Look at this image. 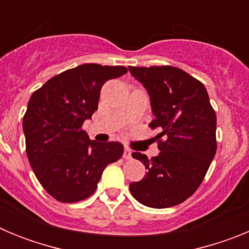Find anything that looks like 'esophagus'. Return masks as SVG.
<instances>
[{
    "mask_svg": "<svg viewBox=\"0 0 249 249\" xmlns=\"http://www.w3.org/2000/svg\"><path fill=\"white\" fill-rule=\"evenodd\" d=\"M123 158H124V160H131L132 158L131 149H128V148L124 149V152H123Z\"/></svg>",
    "mask_w": 249,
    "mask_h": 249,
    "instance_id": "obj_1",
    "label": "esophagus"
}]
</instances>
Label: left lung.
<instances>
[{
  "instance_id": "obj_1",
  "label": "left lung",
  "mask_w": 249,
  "mask_h": 249,
  "mask_svg": "<svg viewBox=\"0 0 249 249\" xmlns=\"http://www.w3.org/2000/svg\"><path fill=\"white\" fill-rule=\"evenodd\" d=\"M148 92L160 128V153L132 156L146 166L147 175L132 182L129 191L140 203L152 208L177 206L193 195L203 181L215 155V118L207 89L198 80L172 66L128 67Z\"/></svg>"
}]
</instances>
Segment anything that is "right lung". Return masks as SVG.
Listing matches in <instances>:
<instances>
[{
  "label": "right lung",
  "instance_id": "add662e5",
  "mask_svg": "<svg viewBox=\"0 0 249 249\" xmlns=\"http://www.w3.org/2000/svg\"><path fill=\"white\" fill-rule=\"evenodd\" d=\"M126 72L123 66L86 63L52 77L31 96L22 123L26 152L39 183L57 201L89 198L103 169L122 157V144L89 140L82 124L97 109L102 86Z\"/></svg>",
  "mask_w": 249,
  "mask_h": 249
}]
</instances>
